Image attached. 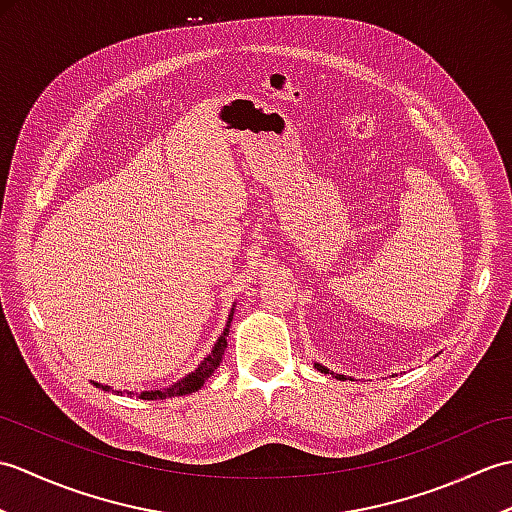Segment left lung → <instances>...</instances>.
<instances>
[{"label":"left lung","instance_id":"8db88e82","mask_svg":"<svg viewBox=\"0 0 512 512\" xmlns=\"http://www.w3.org/2000/svg\"><path fill=\"white\" fill-rule=\"evenodd\" d=\"M317 369H321V372H325V374H330V372H328V369H325L323 365H317ZM332 376H334V378H343L341 374H332Z\"/></svg>","mask_w":512,"mask_h":512}]
</instances>
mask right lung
Segmentation results:
<instances>
[{
    "mask_svg": "<svg viewBox=\"0 0 512 512\" xmlns=\"http://www.w3.org/2000/svg\"><path fill=\"white\" fill-rule=\"evenodd\" d=\"M231 321H233V314H231V317H228L224 334L220 336V339H217L213 352L204 358V361L200 363L198 369H195V372H191L187 378L178 380L176 385H171V387L162 389V391L160 389H156V391H143V394H140V398H143V400H165V398H176V396L191 394V391H198L204 385V380H209L213 376L215 369L220 367V363H222V356H224V350H226V336H228V328H231ZM94 385L105 389V391H110V387H105V385H99V383H94ZM129 394H132V391H129Z\"/></svg>",
    "mask_w": 512,
    "mask_h": 512,
    "instance_id": "add662e5",
    "label": "right lung"
}]
</instances>
